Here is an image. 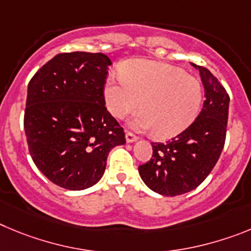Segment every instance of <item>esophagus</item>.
I'll return each mask as SVG.
<instances>
[{
    "label": "esophagus",
    "mask_w": 251,
    "mask_h": 251,
    "mask_svg": "<svg viewBox=\"0 0 251 251\" xmlns=\"http://www.w3.org/2000/svg\"><path fill=\"white\" fill-rule=\"evenodd\" d=\"M125 137H126V142H127V144H131V142L137 141V136H135V135L131 134V132H126Z\"/></svg>",
    "instance_id": "1"
}]
</instances>
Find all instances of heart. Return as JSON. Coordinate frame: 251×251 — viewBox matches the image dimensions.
<instances>
[{"mask_svg":"<svg viewBox=\"0 0 251 251\" xmlns=\"http://www.w3.org/2000/svg\"><path fill=\"white\" fill-rule=\"evenodd\" d=\"M121 80L107 78L103 96L107 110L117 119L140 112L130 126L152 130L156 139L179 135L198 116L202 87L198 78L181 69L151 60L128 61L120 70Z\"/></svg>","mask_w":251,"mask_h":251,"instance_id":"1","label":"heart"}]
</instances>
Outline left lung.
<instances>
[{"instance_id":"obj_1","label":"left lung","mask_w":251,"mask_h":251,"mask_svg":"<svg viewBox=\"0 0 251 251\" xmlns=\"http://www.w3.org/2000/svg\"><path fill=\"white\" fill-rule=\"evenodd\" d=\"M199 72L205 101L196 120L168 142H152V157L139 166L146 186L164 196L194 190L211 173L225 144L229 96L207 69L191 64Z\"/></svg>"}]
</instances>
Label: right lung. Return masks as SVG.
I'll return each mask as SVG.
<instances>
[{"mask_svg": "<svg viewBox=\"0 0 251 251\" xmlns=\"http://www.w3.org/2000/svg\"><path fill=\"white\" fill-rule=\"evenodd\" d=\"M105 53H60L31 78L25 132L33 162L50 181L85 190L100 181L124 130L105 107Z\"/></svg>", "mask_w": 251, "mask_h": 251, "instance_id": "1", "label": "right lung"}]
</instances>
